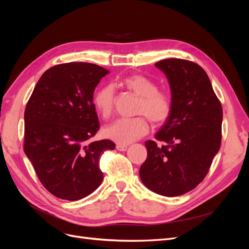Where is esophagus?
Instances as JSON below:
<instances>
[{"label": "esophagus", "instance_id": "obj_1", "mask_svg": "<svg viewBox=\"0 0 249 249\" xmlns=\"http://www.w3.org/2000/svg\"><path fill=\"white\" fill-rule=\"evenodd\" d=\"M116 149L119 150V152H125V150L127 149V146L126 145H123V144H117L116 145Z\"/></svg>", "mask_w": 249, "mask_h": 249}]
</instances>
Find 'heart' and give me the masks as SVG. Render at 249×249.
Segmentation results:
<instances>
[{
  "label": "heart",
  "mask_w": 249,
  "mask_h": 249,
  "mask_svg": "<svg viewBox=\"0 0 249 249\" xmlns=\"http://www.w3.org/2000/svg\"><path fill=\"white\" fill-rule=\"evenodd\" d=\"M122 85L140 97L136 109L137 114L147 117L155 124H163L171 113L170 95L158 90L157 83L141 74H133L122 80ZM115 105L114 88L106 85L100 88L93 96V106L103 117L108 118ZM148 124L144 117L118 118L104 126L103 135L118 144H130L147 133Z\"/></svg>",
  "instance_id": "1"
}]
</instances>
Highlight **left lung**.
Instances as JSON below:
<instances>
[{
  "label": "left lung",
  "instance_id": "8db88e82",
  "mask_svg": "<svg viewBox=\"0 0 249 249\" xmlns=\"http://www.w3.org/2000/svg\"><path fill=\"white\" fill-rule=\"evenodd\" d=\"M166 76L171 113L153 140L139 176L149 190L178 196L202 182L221 144L222 107L207 72L191 61L164 59L155 64Z\"/></svg>",
  "mask_w": 249,
  "mask_h": 249
}]
</instances>
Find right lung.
Instances as JSON below:
<instances>
[{"label":"right lung","mask_w":249,"mask_h":249,"mask_svg":"<svg viewBox=\"0 0 249 249\" xmlns=\"http://www.w3.org/2000/svg\"><path fill=\"white\" fill-rule=\"evenodd\" d=\"M108 73L92 63L55 65L43 72L27 104L25 154L41 184L58 198L79 200L102 184L101 155L115 144L88 140L100 129L94 89Z\"/></svg>","instance_id":"1"}]
</instances>
